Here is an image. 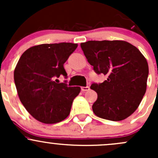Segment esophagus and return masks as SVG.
Wrapping results in <instances>:
<instances>
[{
	"label": "esophagus",
	"mask_w": 158,
	"mask_h": 158,
	"mask_svg": "<svg viewBox=\"0 0 158 158\" xmlns=\"http://www.w3.org/2000/svg\"><path fill=\"white\" fill-rule=\"evenodd\" d=\"M90 88H89V86H82V88H81V90L82 91V92H86V91H89Z\"/></svg>",
	"instance_id": "34e87169"
}]
</instances>
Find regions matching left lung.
Wrapping results in <instances>:
<instances>
[{
  "mask_svg": "<svg viewBox=\"0 0 158 158\" xmlns=\"http://www.w3.org/2000/svg\"><path fill=\"white\" fill-rule=\"evenodd\" d=\"M80 46L94 71L107 76L102 83L91 85L98 95L93 112L114 122L127 118L145 94L149 72L145 57L124 40H90Z\"/></svg>",
  "mask_w": 158,
  "mask_h": 158,
  "instance_id": "left-lung-1",
  "label": "left lung"
}]
</instances>
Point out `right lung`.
<instances>
[{
  "mask_svg": "<svg viewBox=\"0 0 158 158\" xmlns=\"http://www.w3.org/2000/svg\"><path fill=\"white\" fill-rule=\"evenodd\" d=\"M77 44H40L27 49L20 56L14 73L20 102L39 122L54 124L70 113L81 88L57 83V78L67 73L63 64L77 48Z\"/></svg>",
  "mask_w": 158,
  "mask_h": 158,
  "instance_id": "add662e5",
  "label": "right lung"
}]
</instances>
